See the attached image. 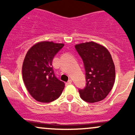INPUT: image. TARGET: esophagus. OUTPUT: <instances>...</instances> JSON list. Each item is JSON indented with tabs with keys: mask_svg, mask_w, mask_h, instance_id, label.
Returning a JSON list of instances; mask_svg holds the SVG:
<instances>
[{
	"mask_svg": "<svg viewBox=\"0 0 135 135\" xmlns=\"http://www.w3.org/2000/svg\"><path fill=\"white\" fill-rule=\"evenodd\" d=\"M72 82H73V81H72L71 80H69V81H68L66 83V85H70V84H72Z\"/></svg>",
	"mask_w": 135,
	"mask_h": 135,
	"instance_id": "1",
	"label": "esophagus"
}]
</instances>
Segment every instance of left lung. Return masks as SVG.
I'll return each instance as SVG.
<instances>
[{
  "label": "left lung",
  "instance_id": "8db88e82",
  "mask_svg": "<svg viewBox=\"0 0 135 135\" xmlns=\"http://www.w3.org/2000/svg\"><path fill=\"white\" fill-rule=\"evenodd\" d=\"M75 48L83 60L85 71V87L78 89L80 97L89 103L103 100L115 81V66L110 52L93 42L77 44Z\"/></svg>",
  "mask_w": 135,
  "mask_h": 135
}]
</instances>
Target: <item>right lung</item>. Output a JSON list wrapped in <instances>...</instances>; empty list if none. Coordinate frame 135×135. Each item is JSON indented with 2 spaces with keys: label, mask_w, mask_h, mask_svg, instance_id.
Listing matches in <instances>:
<instances>
[{
  "label": "right lung",
  "mask_w": 135,
  "mask_h": 135,
  "mask_svg": "<svg viewBox=\"0 0 135 135\" xmlns=\"http://www.w3.org/2000/svg\"><path fill=\"white\" fill-rule=\"evenodd\" d=\"M63 44L40 42L27 51L22 66L23 80L28 91L36 100L50 103L59 97L65 83L54 73L52 61Z\"/></svg>",
  "instance_id": "right-lung-1"
}]
</instances>
